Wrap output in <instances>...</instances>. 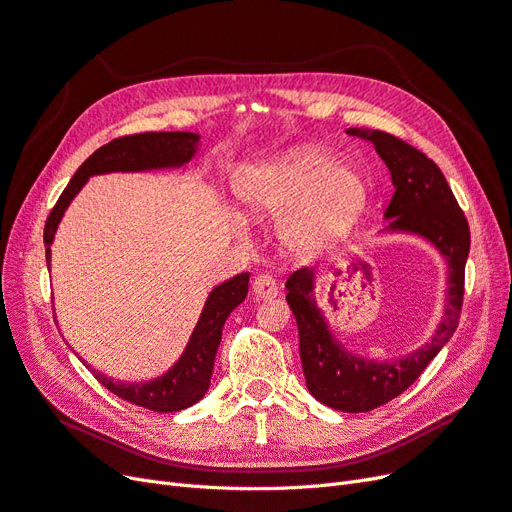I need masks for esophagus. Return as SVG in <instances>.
Listing matches in <instances>:
<instances>
[{
  "label": "esophagus",
  "mask_w": 512,
  "mask_h": 512,
  "mask_svg": "<svg viewBox=\"0 0 512 512\" xmlns=\"http://www.w3.org/2000/svg\"><path fill=\"white\" fill-rule=\"evenodd\" d=\"M252 288H254V294L258 298H262V300H271V298H275L279 294V285H277V281L271 275H258L254 279Z\"/></svg>",
  "instance_id": "1"
}]
</instances>
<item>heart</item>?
I'll return each mask as SVG.
<instances>
[{
  "label": "heart",
  "instance_id": "heart-1",
  "mask_svg": "<svg viewBox=\"0 0 512 512\" xmlns=\"http://www.w3.org/2000/svg\"><path fill=\"white\" fill-rule=\"evenodd\" d=\"M239 208L248 216L290 208L279 235L294 256H317L351 233L363 214L370 187L351 163H334L332 153L300 147L233 182Z\"/></svg>",
  "mask_w": 512,
  "mask_h": 512
}]
</instances>
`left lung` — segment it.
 I'll list each match as a JSON object with an SVG mask.
<instances>
[{"label":"left lung","instance_id":"1","mask_svg":"<svg viewBox=\"0 0 512 512\" xmlns=\"http://www.w3.org/2000/svg\"><path fill=\"white\" fill-rule=\"evenodd\" d=\"M346 134L372 142L391 172L395 193L384 212L388 224L378 235L418 237L431 245L447 267L443 315L435 334L418 349L395 359L363 357L346 349L336 338L315 298L317 269H300L285 281V300L298 323L306 388L332 410L359 414L376 410L412 386L454 336L464 296L470 231L452 189L433 159L380 130L349 128Z\"/></svg>","mask_w":512,"mask_h":512}]
</instances>
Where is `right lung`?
<instances>
[{
	"label": "right lung",
	"mask_w": 512,
	"mask_h": 512,
	"mask_svg": "<svg viewBox=\"0 0 512 512\" xmlns=\"http://www.w3.org/2000/svg\"><path fill=\"white\" fill-rule=\"evenodd\" d=\"M201 145V136L195 132H145L115 138L109 145L94 151L79 170L73 174L71 182L63 195L58 197L54 210L50 212L44 229L46 243V262H52V241L58 231L71 201L84 189L92 176L111 174V172H153V170H178L187 168ZM250 273H239L208 294L199 319L189 336L185 351L168 367L166 374L145 382H124L105 376L94 370L84 359L94 378L109 388V391L134 405L147 407L153 412H180L195 405L208 393L214 359L222 338V325L231 315L235 306H239L248 296Z\"/></svg>",
	"instance_id": "add662e5"
}]
</instances>
